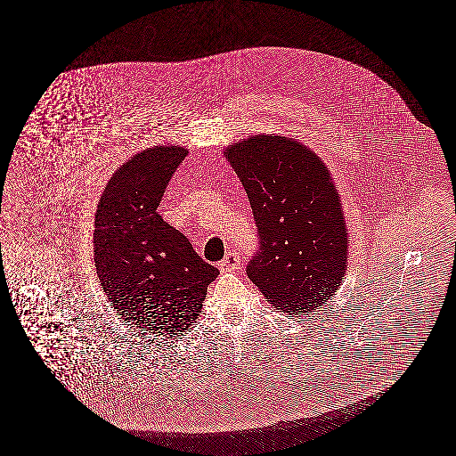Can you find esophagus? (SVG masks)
<instances>
[{"mask_svg":"<svg viewBox=\"0 0 456 456\" xmlns=\"http://www.w3.org/2000/svg\"><path fill=\"white\" fill-rule=\"evenodd\" d=\"M239 265H240V257L235 250H232L224 257V261L221 263V271L222 273H232L235 269H239Z\"/></svg>","mask_w":456,"mask_h":456,"instance_id":"obj_1","label":"esophagus"}]
</instances>
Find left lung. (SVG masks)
<instances>
[{"mask_svg":"<svg viewBox=\"0 0 456 456\" xmlns=\"http://www.w3.org/2000/svg\"><path fill=\"white\" fill-rule=\"evenodd\" d=\"M259 248L248 276L292 318L326 303L345 279L347 231L339 193L316 153L288 137L254 135L227 147Z\"/></svg>","mask_w":456,"mask_h":456,"instance_id":"1","label":"left lung"}]
</instances>
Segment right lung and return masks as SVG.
I'll list each match as a JSON object with an SVG mask.
<instances>
[{
    "label": "right lung",
    "mask_w": 456,
    "mask_h": 456,
    "mask_svg": "<svg viewBox=\"0 0 456 456\" xmlns=\"http://www.w3.org/2000/svg\"><path fill=\"white\" fill-rule=\"evenodd\" d=\"M187 151L153 147L120 167L95 216L98 279L118 316L153 336H179L202 309L219 269L157 212Z\"/></svg>",
    "instance_id": "obj_1"
}]
</instances>
